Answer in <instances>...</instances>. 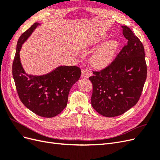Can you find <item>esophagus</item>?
<instances>
[{
    "mask_svg": "<svg viewBox=\"0 0 160 160\" xmlns=\"http://www.w3.org/2000/svg\"><path fill=\"white\" fill-rule=\"evenodd\" d=\"M91 75V72L89 69H84L82 71L81 77L83 78H88V77Z\"/></svg>",
    "mask_w": 160,
    "mask_h": 160,
    "instance_id": "34e87169",
    "label": "esophagus"
}]
</instances>
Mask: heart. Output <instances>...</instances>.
Listing matches in <instances>:
<instances>
[{
  "instance_id": "1",
  "label": "heart",
  "mask_w": 160,
  "mask_h": 160,
  "mask_svg": "<svg viewBox=\"0 0 160 160\" xmlns=\"http://www.w3.org/2000/svg\"><path fill=\"white\" fill-rule=\"evenodd\" d=\"M106 37H107V35H102L98 37H95L89 43L91 45L99 44L105 39ZM118 47V42L114 39L103 43L91 55L90 61L92 65L98 69L104 68L108 66L113 61Z\"/></svg>"
}]
</instances>
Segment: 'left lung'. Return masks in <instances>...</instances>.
<instances>
[{
	"instance_id": "8db88e82",
	"label": "left lung",
	"mask_w": 160,
	"mask_h": 160,
	"mask_svg": "<svg viewBox=\"0 0 160 160\" xmlns=\"http://www.w3.org/2000/svg\"><path fill=\"white\" fill-rule=\"evenodd\" d=\"M122 28L127 45L111 64L89 78L92 107L108 118L122 115L138 103L147 77L143 44L128 27Z\"/></svg>"
}]
</instances>
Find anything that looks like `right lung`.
I'll list each match as a JSON object with an SVG mask.
<instances>
[{
    "label": "right lung",
    "instance_id": "1",
    "mask_svg": "<svg viewBox=\"0 0 160 160\" xmlns=\"http://www.w3.org/2000/svg\"><path fill=\"white\" fill-rule=\"evenodd\" d=\"M39 25L35 22L19 37L12 63V76L18 95L25 107L41 117L52 118L66 108L69 91L79 79L81 70L76 66H60L41 76L26 73L19 52L23 43Z\"/></svg>",
    "mask_w": 160,
    "mask_h": 160
}]
</instances>
